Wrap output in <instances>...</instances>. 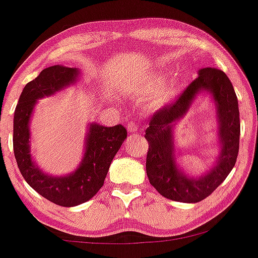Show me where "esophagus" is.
<instances>
[{
    "label": "esophagus",
    "mask_w": 258,
    "mask_h": 258,
    "mask_svg": "<svg viewBox=\"0 0 258 258\" xmlns=\"http://www.w3.org/2000/svg\"><path fill=\"white\" fill-rule=\"evenodd\" d=\"M127 131L130 133H137L138 125L136 122H130L128 125H127Z\"/></svg>",
    "instance_id": "34e87169"
}]
</instances>
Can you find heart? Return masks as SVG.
I'll use <instances>...</instances> for the list:
<instances>
[{
	"label": "heart",
	"mask_w": 258,
	"mask_h": 258,
	"mask_svg": "<svg viewBox=\"0 0 258 258\" xmlns=\"http://www.w3.org/2000/svg\"><path fill=\"white\" fill-rule=\"evenodd\" d=\"M164 78H166V74L164 73L155 74L154 77H151V78L148 80L147 85H145L147 91H153L155 88H157V86L163 83ZM176 90H178V82H176V80H172V82L167 84V85H164L163 88L156 90V91L148 98L147 104H145L147 109L151 111H157L162 109V108L170 103V101L174 98V96L176 95Z\"/></svg>",
	"instance_id": "obj_1"
}]
</instances>
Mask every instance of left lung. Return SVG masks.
Here are the masks:
<instances>
[{"mask_svg":"<svg viewBox=\"0 0 258 258\" xmlns=\"http://www.w3.org/2000/svg\"><path fill=\"white\" fill-rule=\"evenodd\" d=\"M202 92L212 95L216 104L220 151L212 169L200 177H190L176 163L172 130ZM239 136L238 98L231 80L218 68H201L198 78L184 90L174 103L157 110L151 117L145 131V138L149 143V181L160 195L168 200L182 203L203 201L222 184L233 169L239 151Z\"/></svg>","mask_w":258,"mask_h":258,"instance_id":"left-lung-1","label":"left lung"}]
</instances>
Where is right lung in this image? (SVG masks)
<instances>
[{
  "label": "right lung",
  "mask_w": 258,
  "mask_h": 258,
  "mask_svg": "<svg viewBox=\"0 0 258 258\" xmlns=\"http://www.w3.org/2000/svg\"><path fill=\"white\" fill-rule=\"evenodd\" d=\"M78 68L50 66L27 83L14 111L13 149L21 175L40 196L61 207L85 203L104 184L109 166L125 139L122 125L105 127L91 122L85 136V151L77 169L66 175H49L37 166L31 155L30 121L38 99L49 97L79 79Z\"/></svg>",
  "instance_id": "obj_1"
}]
</instances>
